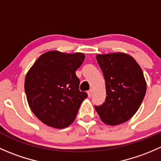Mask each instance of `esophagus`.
Returning <instances> with one entry per match:
<instances>
[{
	"label": "esophagus",
	"instance_id": "1",
	"mask_svg": "<svg viewBox=\"0 0 161 161\" xmlns=\"http://www.w3.org/2000/svg\"><path fill=\"white\" fill-rule=\"evenodd\" d=\"M92 90H90L88 91V96H89V97H90L91 96H92Z\"/></svg>",
	"mask_w": 161,
	"mask_h": 161
}]
</instances>
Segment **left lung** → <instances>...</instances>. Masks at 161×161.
Returning <instances> with one entry per match:
<instances>
[{"mask_svg":"<svg viewBox=\"0 0 161 161\" xmlns=\"http://www.w3.org/2000/svg\"><path fill=\"white\" fill-rule=\"evenodd\" d=\"M97 62L106 83L104 103L95 106L105 124L117 125L129 120L140 107L147 83L140 66L132 57L123 53L98 54Z\"/></svg>","mask_w":161,"mask_h":161,"instance_id":"left-lung-1","label":"left lung"}]
</instances>
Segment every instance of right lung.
Wrapping results in <instances>:
<instances>
[{"label": "right lung", "mask_w": 161, "mask_h": 161, "mask_svg": "<svg viewBox=\"0 0 161 161\" xmlns=\"http://www.w3.org/2000/svg\"><path fill=\"white\" fill-rule=\"evenodd\" d=\"M85 59L82 53L49 51L28 71L25 92L31 110L44 124L57 129L70 125L82 102L88 97L79 90L75 71Z\"/></svg>", "instance_id": "obj_1"}]
</instances>
